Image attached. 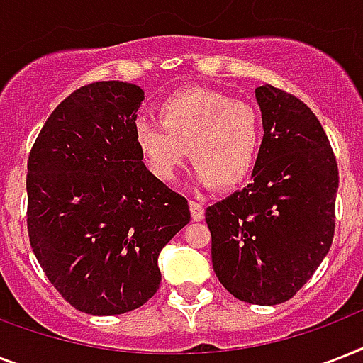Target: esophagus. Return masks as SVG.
I'll use <instances>...</instances> for the list:
<instances>
[{"label":"esophagus","instance_id":"esophagus-1","mask_svg":"<svg viewBox=\"0 0 363 363\" xmlns=\"http://www.w3.org/2000/svg\"><path fill=\"white\" fill-rule=\"evenodd\" d=\"M190 215H192V220L196 222L203 220V216H205L203 205L198 203V201H190Z\"/></svg>","mask_w":363,"mask_h":363}]
</instances>
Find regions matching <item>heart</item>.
Wrapping results in <instances>:
<instances>
[{
	"instance_id": "b5f03b06",
	"label": "heart",
	"mask_w": 363,
	"mask_h": 363,
	"mask_svg": "<svg viewBox=\"0 0 363 363\" xmlns=\"http://www.w3.org/2000/svg\"><path fill=\"white\" fill-rule=\"evenodd\" d=\"M158 122L137 121L135 145L148 171L171 181L184 158L205 186L230 190L247 181L264 148V122L252 105L205 88H186L158 105Z\"/></svg>"
}]
</instances>
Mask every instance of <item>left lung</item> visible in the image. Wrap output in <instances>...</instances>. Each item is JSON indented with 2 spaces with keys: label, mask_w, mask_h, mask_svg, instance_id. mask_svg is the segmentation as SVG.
<instances>
[{
  "label": "left lung",
  "mask_w": 363,
  "mask_h": 363,
  "mask_svg": "<svg viewBox=\"0 0 363 363\" xmlns=\"http://www.w3.org/2000/svg\"><path fill=\"white\" fill-rule=\"evenodd\" d=\"M264 148L252 182L205 211L213 267L228 292L284 303L328 254L339 169L316 115L281 88H256Z\"/></svg>",
  "instance_id": "8db88e82"
}]
</instances>
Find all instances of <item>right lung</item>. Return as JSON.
Masks as SVG:
<instances>
[{
	"mask_svg": "<svg viewBox=\"0 0 363 363\" xmlns=\"http://www.w3.org/2000/svg\"><path fill=\"white\" fill-rule=\"evenodd\" d=\"M145 92L92 82L48 116L28 158V235L52 286L88 315L147 303L160 250L190 222L186 198L158 181L135 145Z\"/></svg>",
	"mask_w": 363,
	"mask_h": 363,
	"instance_id": "1",
	"label": "right lung"
}]
</instances>
